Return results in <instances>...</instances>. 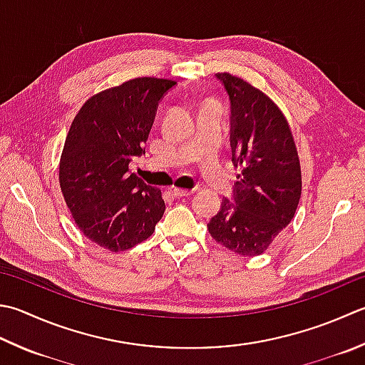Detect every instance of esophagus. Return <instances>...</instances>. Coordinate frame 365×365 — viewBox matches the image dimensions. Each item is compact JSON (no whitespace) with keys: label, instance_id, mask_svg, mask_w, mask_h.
Returning <instances> with one entry per match:
<instances>
[{"label":"esophagus","instance_id":"obj_1","mask_svg":"<svg viewBox=\"0 0 365 365\" xmlns=\"http://www.w3.org/2000/svg\"><path fill=\"white\" fill-rule=\"evenodd\" d=\"M174 197H187L192 195V190H180V188H174L173 190Z\"/></svg>","mask_w":365,"mask_h":365}]
</instances>
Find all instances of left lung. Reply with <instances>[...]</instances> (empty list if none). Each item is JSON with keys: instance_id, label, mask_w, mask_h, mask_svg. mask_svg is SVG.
<instances>
[{"instance_id": "left-lung-1", "label": "left lung", "mask_w": 365, "mask_h": 365, "mask_svg": "<svg viewBox=\"0 0 365 365\" xmlns=\"http://www.w3.org/2000/svg\"><path fill=\"white\" fill-rule=\"evenodd\" d=\"M231 101L232 163L242 169L232 201L207 225L218 244L258 256L289 225L302 191L301 163L288 120L267 95L244 78L217 74Z\"/></svg>"}]
</instances>
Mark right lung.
Wrapping results in <instances>:
<instances>
[{
    "mask_svg": "<svg viewBox=\"0 0 365 365\" xmlns=\"http://www.w3.org/2000/svg\"><path fill=\"white\" fill-rule=\"evenodd\" d=\"M175 85L138 77L85 103L69 128L60 160V188L83 235L118 253L153 234L166 204L158 188L130 174L145 153L158 103Z\"/></svg>",
    "mask_w": 365,
    "mask_h": 365,
    "instance_id": "right-lung-1",
    "label": "right lung"
}]
</instances>
